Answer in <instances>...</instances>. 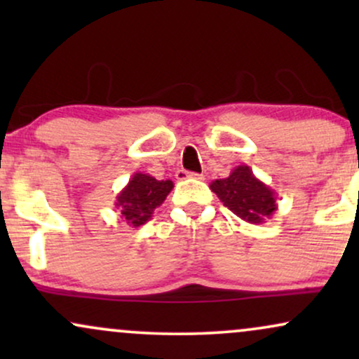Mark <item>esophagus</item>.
Listing matches in <instances>:
<instances>
[{"mask_svg":"<svg viewBox=\"0 0 359 359\" xmlns=\"http://www.w3.org/2000/svg\"><path fill=\"white\" fill-rule=\"evenodd\" d=\"M177 179L179 180H185V179H197V180H204L203 174H194V172H185V170H179L177 172Z\"/></svg>","mask_w":359,"mask_h":359,"instance_id":"obj_1","label":"esophagus"}]
</instances>
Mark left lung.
<instances>
[{
    "label": "left lung",
    "mask_w": 359,
    "mask_h": 359,
    "mask_svg": "<svg viewBox=\"0 0 359 359\" xmlns=\"http://www.w3.org/2000/svg\"><path fill=\"white\" fill-rule=\"evenodd\" d=\"M211 191L229 211L250 224H262L278 209L273 189L255 177L248 165H238L226 179L212 180Z\"/></svg>",
    "instance_id": "left-lung-1"
}]
</instances>
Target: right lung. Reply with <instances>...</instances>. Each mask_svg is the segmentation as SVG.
<instances>
[{
	"label": "right lung",
	"mask_w": 359,
	"mask_h": 359,
	"mask_svg": "<svg viewBox=\"0 0 359 359\" xmlns=\"http://www.w3.org/2000/svg\"><path fill=\"white\" fill-rule=\"evenodd\" d=\"M172 189V180H156L155 177L137 172L116 196L114 205L119 217L133 228L145 224L151 219L155 209L167 199Z\"/></svg>",
	"instance_id": "obj_1"
}]
</instances>
